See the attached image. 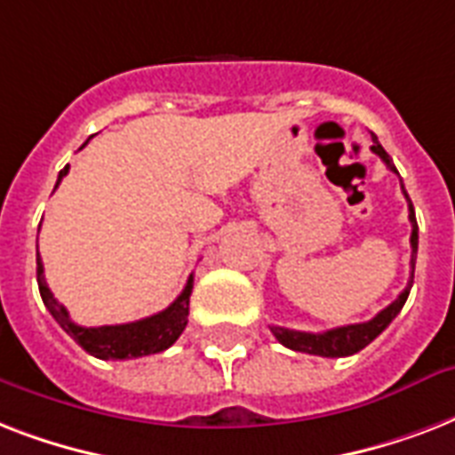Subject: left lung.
I'll use <instances>...</instances> for the list:
<instances>
[{
    "mask_svg": "<svg viewBox=\"0 0 455 455\" xmlns=\"http://www.w3.org/2000/svg\"><path fill=\"white\" fill-rule=\"evenodd\" d=\"M373 137V146H371V151L375 156H380V160L387 164L389 170L396 172V167L392 164V157L387 156V151L382 148L380 141L375 134ZM399 174V172H396ZM403 188V184H402ZM406 200H409V220H411V281L409 285L403 288V292L395 302L385 307L380 314H375L371 321L366 323H354V325H339V328H332V331L325 332H302V331H291V328H281V325H271V332L276 335V339L281 345H285L288 349H295V352H304V354H316V356H328V359H335V356H349V354L361 352L363 347L371 345L378 335H380L385 328H387L395 316L402 311V307L406 304V298H409L411 285H413V271H416V255H418V221H416V210H413V203H411L409 193L403 191Z\"/></svg>",
    "mask_w": 455,
    "mask_h": 455,
    "instance_id": "8db88e82",
    "label": "left lung"
}]
</instances>
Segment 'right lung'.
<instances>
[{
	"instance_id": "1",
	"label": "right lung",
	"mask_w": 455,
	"mask_h": 455,
	"mask_svg": "<svg viewBox=\"0 0 455 455\" xmlns=\"http://www.w3.org/2000/svg\"><path fill=\"white\" fill-rule=\"evenodd\" d=\"M89 144V139L82 144V148ZM70 167H63L59 172V181L66 177ZM37 283L42 302L52 316L56 318V323L77 342V345L89 352L96 359H137V356H148V354L164 352L167 347L177 342V338L184 332L186 323H188V299H191L193 291V274L186 281V288L181 291L174 302L167 309L157 311L153 316H146L141 321H132V323L120 325H99V328H84L70 321V314L63 304L56 302V298L49 291V285L44 281V267L39 259L37 252Z\"/></svg>"
}]
</instances>
